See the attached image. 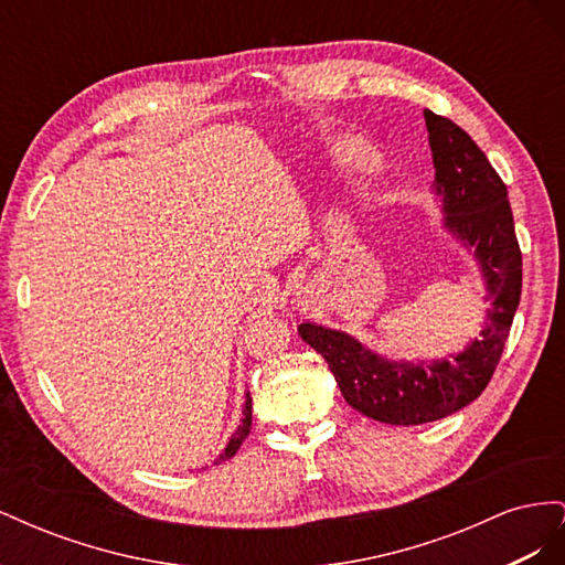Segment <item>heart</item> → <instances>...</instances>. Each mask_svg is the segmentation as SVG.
Wrapping results in <instances>:
<instances>
[{"instance_id":"b5f03b06","label":"heart","mask_w":565,"mask_h":565,"mask_svg":"<svg viewBox=\"0 0 565 565\" xmlns=\"http://www.w3.org/2000/svg\"><path fill=\"white\" fill-rule=\"evenodd\" d=\"M339 160L351 167H372L374 152L363 141H347L344 148H339Z\"/></svg>"}]
</instances>
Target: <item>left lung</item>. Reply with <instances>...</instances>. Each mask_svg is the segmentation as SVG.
Listing matches in <instances>:
<instances>
[{
  "label": "left lung",
  "mask_w": 565,
  "mask_h": 565,
  "mask_svg": "<svg viewBox=\"0 0 565 565\" xmlns=\"http://www.w3.org/2000/svg\"><path fill=\"white\" fill-rule=\"evenodd\" d=\"M436 167V195L446 228L473 247L488 287V322L481 337L440 361L403 363L372 353L347 332L299 324L301 339L330 365L341 396L370 419L417 426L448 417L486 391L521 301L523 259L507 185L486 152L452 119L424 110Z\"/></svg>",
  "instance_id": "obj_1"
}]
</instances>
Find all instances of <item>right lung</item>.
<instances>
[{"label": "right lung", "mask_w": 565, "mask_h": 565, "mask_svg": "<svg viewBox=\"0 0 565 565\" xmlns=\"http://www.w3.org/2000/svg\"><path fill=\"white\" fill-rule=\"evenodd\" d=\"M245 398H247V401H245V417H243V424L237 426V431L231 436L228 446H226L224 455H221V457L216 459V465H218V461H224V459H231V457H233L237 450H241L243 440L247 438V434H249V429H252V398H249V393H247Z\"/></svg>", "instance_id": "obj_1"}]
</instances>
